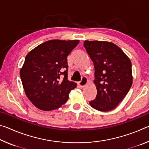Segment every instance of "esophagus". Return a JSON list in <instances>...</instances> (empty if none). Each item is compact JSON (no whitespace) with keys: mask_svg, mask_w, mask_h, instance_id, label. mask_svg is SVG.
I'll return each instance as SVG.
<instances>
[{"mask_svg":"<svg viewBox=\"0 0 149 149\" xmlns=\"http://www.w3.org/2000/svg\"><path fill=\"white\" fill-rule=\"evenodd\" d=\"M88 84V79L86 77H84L82 78L81 81L79 82V85L81 87H84Z\"/></svg>","mask_w":149,"mask_h":149,"instance_id":"esophagus-1","label":"esophagus"}]
</instances>
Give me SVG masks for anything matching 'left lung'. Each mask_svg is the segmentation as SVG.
I'll list each match as a JSON object with an SVG mask.
<instances>
[{"label": "left lung", "mask_w": 149, "mask_h": 149, "mask_svg": "<svg viewBox=\"0 0 149 149\" xmlns=\"http://www.w3.org/2000/svg\"><path fill=\"white\" fill-rule=\"evenodd\" d=\"M84 47L94 64L96 99L89 102L95 109L107 112L117 107L132 85V62L112 42L85 41Z\"/></svg>", "instance_id": "1"}]
</instances>
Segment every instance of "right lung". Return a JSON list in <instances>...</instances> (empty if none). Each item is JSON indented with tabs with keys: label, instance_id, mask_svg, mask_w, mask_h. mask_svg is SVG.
<instances>
[{
	"label": "right lung",
	"instance_id": "1",
	"mask_svg": "<svg viewBox=\"0 0 149 149\" xmlns=\"http://www.w3.org/2000/svg\"><path fill=\"white\" fill-rule=\"evenodd\" d=\"M79 40H50L26 56L20 77L26 95L35 107L53 110L62 107L77 84L68 79L67 57Z\"/></svg>",
	"mask_w": 149,
	"mask_h": 149
}]
</instances>
